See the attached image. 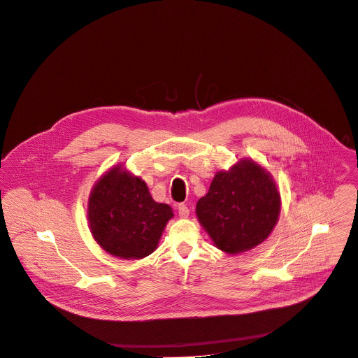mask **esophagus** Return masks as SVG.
<instances>
[{
  "label": "esophagus",
  "mask_w": 358,
  "mask_h": 358,
  "mask_svg": "<svg viewBox=\"0 0 358 358\" xmlns=\"http://www.w3.org/2000/svg\"><path fill=\"white\" fill-rule=\"evenodd\" d=\"M178 212H179V217H182V219H186V217L189 216V209H187V206L183 205V203H180V205L178 206Z\"/></svg>",
  "instance_id": "obj_1"
}]
</instances>
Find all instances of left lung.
I'll use <instances>...</instances> for the list:
<instances>
[{
    "label": "left lung",
    "mask_w": 358,
    "mask_h": 358,
    "mask_svg": "<svg viewBox=\"0 0 358 358\" xmlns=\"http://www.w3.org/2000/svg\"><path fill=\"white\" fill-rule=\"evenodd\" d=\"M280 209V192L270 172L242 157L216 172L209 192L196 203V216L217 249L239 255L267 239Z\"/></svg>",
    "instance_id": "1"
}]
</instances>
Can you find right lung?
Segmentation results:
<instances>
[{
  "label": "right lung",
  "instance_id": "add662e5",
  "mask_svg": "<svg viewBox=\"0 0 358 358\" xmlns=\"http://www.w3.org/2000/svg\"><path fill=\"white\" fill-rule=\"evenodd\" d=\"M87 216L92 237L106 253L139 260L156 250L173 210L155 202L145 180L119 164L95 182Z\"/></svg>",
  "mask_w": 358,
  "mask_h": 358
}]
</instances>
